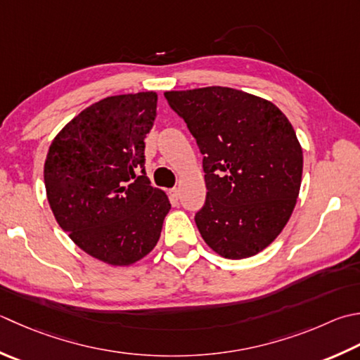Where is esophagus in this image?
Here are the masks:
<instances>
[{
	"mask_svg": "<svg viewBox=\"0 0 360 360\" xmlns=\"http://www.w3.org/2000/svg\"><path fill=\"white\" fill-rule=\"evenodd\" d=\"M170 198L173 201H178V198H179V190L178 188H172L170 190Z\"/></svg>",
	"mask_w": 360,
	"mask_h": 360,
	"instance_id": "obj_1",
	"label": "esophagus"
}]
</instances>
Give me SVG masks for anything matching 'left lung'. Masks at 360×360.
<instances>
[{
    "label": "left lung",
    "mask_w": 360,
    "mask_h": 360,
    "mask_svg": "<svg viewBox=\"0 0 360 360\" xmlns=\"http://www.w3.org/2000/svg\"><path fill=\"white\" fill-rule=\"evenodd\" d=\"M202 159L207 195L195 217L202 240L226 259L265 250L290 220L302 176V148L271 101L229 87L165 91Z\"/></svg>",
    "instance_id": "obj_1"
}]
</instances>
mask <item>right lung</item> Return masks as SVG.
Masks as SVG:
<instances>
[{
  "label": "right lung",
  "mask_w": 360,
  "mask_h": 360,
  "mask_svg": "<svg viewBox=\"0 0 360 360\" xmlns=\"http://www.w3.org/2000/svg\"><path fill=\"white\" fill-rule=\"evenodd\" d=\"M156 110V91L108 96L70 120L49 145L44 178L56 221L108 265L150 255L172 209L145 173L143 140Z\"/></svg>",
  "instance_id": "add662e5"
}]
</instances>
